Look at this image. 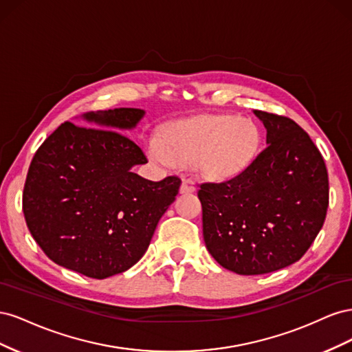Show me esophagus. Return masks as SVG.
<instances>
[{"instance_id": "obj_1", "label": "esophagus", "mask_w": 352, "mask_h": 352, "mask_svg": "<svg viewBox=\"0 0 352 352\" xmlns=\"http://www.w3.org/2000/svg\"><path fill=\"white\" fill-rule=\"evenodd\" d=\"M194 190H195V188L192 186V185H189L188 182H186V180H184V182H182V185H180V189H179V192L180 194H192L194 192Z\"/></svg>"}]
</instances>
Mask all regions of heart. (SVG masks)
Segmentation results:
<instances>
[{"label":"heart","instance_id":"1","mask_svg":"<svg viewBox=\"0 0 352 352\" xmlns=\"http://www.w3.org/2000/svg\"><path fill=\"white\" fill-rule=\"evenodd\" d=\"M261 132L247 117L198 116L168 124L160 138H148L146 153L155 163H190L208 180H230L247 170L260 150Z\"/></svg>","mask_w":352,"mask_h":352}]
</instances>
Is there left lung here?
Masks as SVG:
<instances>
[{
  "instance_id": "1",
  "label": "left lung",
  "mask_w": 352,
  "mask_h": 352,
  "mask_svg": "<svg viewBox=\"0 0 352 352\" xmlns=\"http://www.w3.org/2000/svg\"><path fill=\"white\" fill-rule=\"evenodd\" d=\"M265 148L239 176L202 184V235L221 267L243 276L272 273L300 260L320 232L329 206L324 160L287 117L254 110Z\"/></svg>"
}]
</instances>
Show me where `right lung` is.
Listing matches in <instances>:
<instances>
[{"mask_svg":"<svg viewBox=\"0 0 352 352\" xmlns=\"http://www.w3.org/2000/svg\"><path fill=\"white\" fill-rule=\"evenodd\" d=\"M141 109L89 111L91 126L63 123L44 141L28 172L23 212L32 236L69 270L105 279L131 269L150 247L180 179L153 182L132 172L148 163L124 131Z\"/></svg>","mask_w":352,"mask_h":352,"instance_id":"1","label":"right lung"}]
</instances>
